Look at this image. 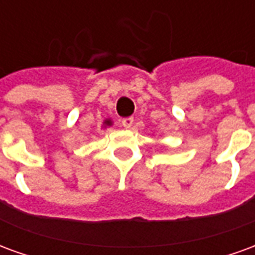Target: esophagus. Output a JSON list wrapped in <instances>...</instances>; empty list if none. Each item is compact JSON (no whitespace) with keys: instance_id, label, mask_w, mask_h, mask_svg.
<instances>
[{"instance_id":"1","label":"esophagus","mask_w":255,"mask_h":255,"mask_svg":"<svg viewBox=\"0 0 255 255\" xmlns=\"http://www.w3.org/2000/svg\"><path fill=\"white\" fill-rule=\"evenodd\" d=\"M133 124V117H126L122 120V126L124 128H131V126Z\"/></svg>"}]
</instances>
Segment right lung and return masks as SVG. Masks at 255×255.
<instances>
[{"label":"right lung","mask_w":255,"mask_h":255,"mask_svg":"<svg viewBox=\"0 0 255 255\" xmlns=\"http://www.w3.org/2000/svg\"><path fill=\"white\" fill-rule=\"evenodd\" d=\"M105 124L106 126H109V124H111V122H105Z\"/></svg>","instance_id":"right-lung-1"}]
</instances>
